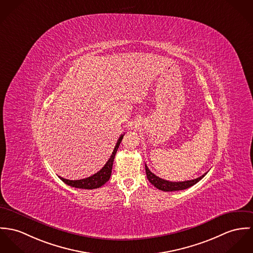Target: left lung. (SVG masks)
Listing matches in <instances>:
<instances>
[{"instance_id": "8db88e82", "label": "left lung", "mask_w": 253, "mask_h": 253, "mask_svg": "<svg viewBox=\"0 0 253 253\" xmlns=\"http://www.w3.org/2000/svg\"><path fill=\"white\" fill-rule=\"evenodd\" d=\"M145 172H146L147 179L149 180V182L151 184H153L156 188H158L162 191H166V192L178 191V190H183V189L189 188V187L193 186L194 184H196L198 181H200L207 174V172H206V173H204L203 175H201L200 177H197L195 179L175 182V181H169V180H165V179H162V178L158 177L157 175H155L153 172H151L149 170V169L147 168L146 165H145Z\"/></svg>"}]
</instances>
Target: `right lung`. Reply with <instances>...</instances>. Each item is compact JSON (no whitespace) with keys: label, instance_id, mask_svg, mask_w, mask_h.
<instances>
[{"label":"right lung","instance_id":"right-lung-1","mask_svg":"<svg viewBox=\"0 0 253 253\" xmlns=\"http://www.w3.org/2000/svg\"><path fill=\"white\" fill-rule=\"evenodd\" d=\"M124 135H121L119 137V139L116 142V145L113 149V154L111 155V158L109 159V161L106 163V165L101 169L98 172L94 173L93 175L86 177L84 179H78V180H70V179H66L63 178L61 176L60 179L62 181H64L66 184L75 187V188H82V189H95V188H99L102 185H104L107 181H109L111 174H112V169H113V159L114 156L116 154V151L119 147V144L121 142V140L123 139Z\"/></svg>","mask_w":253,"mask_h":253}]
</instances>
